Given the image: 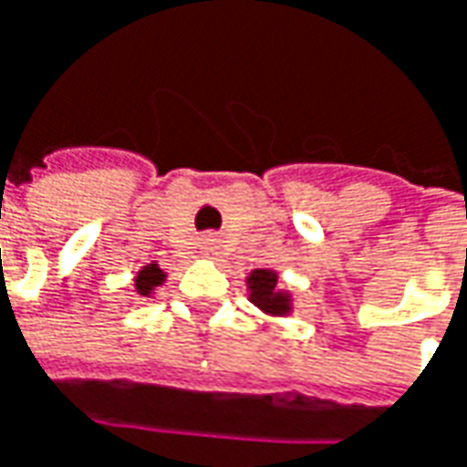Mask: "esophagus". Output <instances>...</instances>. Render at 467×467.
Listing matches in <instances>:
<instances>
[{"label":"esophagus","mask_w":467,"mask_h":467,"mask_svg":"<svg viewBox=\"0 0 467 467\" xmlns=\"http://www.w3.org/2000/svg\"><path fill=\"white\" fill-rule=\"evenodd\" d=\"M216 251H219V240H216V237H206V240H203V254L216 255Z\"/></svg>","instance_id":"obj_1"}]
</instances>
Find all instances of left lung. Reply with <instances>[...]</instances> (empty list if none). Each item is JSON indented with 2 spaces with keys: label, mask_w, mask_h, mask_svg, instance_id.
<instances>
[{
  "label": "left lung",
  "mask_w": 467,
  "mask_h": 467,
  "mask_svg": "<svg viewBox=\"0 0 467 467\" xmlns=\"http://www.w3.org/2000/svg\"><path fill=\"white\" fill-rule=\"evenodd\" d=\"M248 287H251V303L264 308L266 314L279 316L290 311V297L276 290V274L269 269H255L248 276Z\"/></svg>",
  "instance_id": "8db88e82"
}]
</instances>
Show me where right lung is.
I'll list each match as a JSON object with an SVG mask.
<instances>
[{
	"instance_id": "1",
	"label": "right lung",
	"mask_w": 467,
	"mask_h": 467,
	"mask_svg": "<svg viewBox=\"0 0 467 467\" xmlns=\"http://www.w3.org/2000/svg\"><path fill=\"white\" fill-rule=\"evenodd\" d=\"M164 282V272L156 266V264H149L143 272H138V279H135V287L140 295H151L153 287H159Z\"/></svg>"
}]
</instances>
